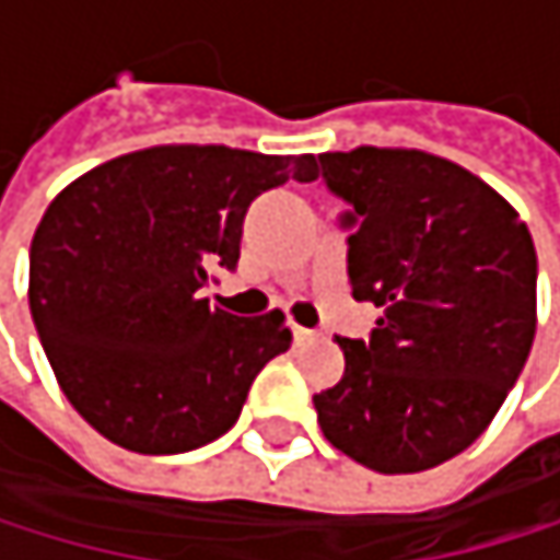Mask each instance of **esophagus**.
Masks as SVG:
<instances>
[{
  "label": "esophagus",
  "mask_w": 560,
  "mask_h": 560,
  "mask_svg": "<svg viewBox=\"0 0 560 560\" xmlns=\"http://www.w3.org/2000/svg\"><path fill=\"white\" fill-rule=\"evenodd\" d=\"M292 336H295V342H312L315 339V332L312 329H302V326H292Z\"/></svg>",
  "instance_id": "34e87169"
}]
</instances>
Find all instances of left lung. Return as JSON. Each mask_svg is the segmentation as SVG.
<instances>
[{"label":"left lung","instance_id":"left-lung-1","mask_svg":"<svg viewBox=\"0 0 560 560\" xmlns=\"http://www.w3.org/2000/svg\"><path fill=\"white\" fill-rule=\"evenodd\" d=\"M352 211L349 285L383 308L370 339H336L346 373L312 396L326 440L380 474L467 450L517 383L537 329L527 224L480 177L423 150L318 154Z\"/></svg>","mask_w":560,"mask_h":560}]
</instances>
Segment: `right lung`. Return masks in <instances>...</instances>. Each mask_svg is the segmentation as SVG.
<instances>
[{
    "label": "right lung",
    "mask_w": 560,
    "mask_h": 560,
    "mask_svg": "<svg viewBox=\"0 0 560 560\" xmlns=\"http://www.w3.org/2000/svg\"><path fill=\"white\" fill-rule=\"evenodd\" d=\"M315 158L171 143L106 161L46 208L30 312L73 410L133 454H184L234 427L265 362L292 346L282 312L242 318L201 289L234 268L252 201L315 180Z\"/></svg>",
    "instance_id": "add662e5"
}]
</instances>
